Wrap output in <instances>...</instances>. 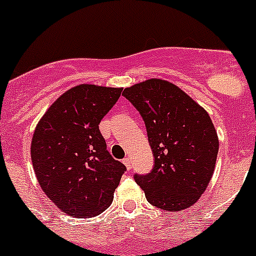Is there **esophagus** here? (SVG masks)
Returning <instances> with one entry per match:
<instances>
[{
    "label": "esophagus",
    "mask_w": 256,
    "mask_h": 256,
    "mask_svg": "<svg viewBox=\"0 0 256 256\" xmlns=\"http://www.w3.org/2000/svg\"><path fill=\"white\" fill-rule=\"evenodd\" d=\"M123 164L126 165V169L132 168V160H130V156H126V158H124V159H123Z\"/></svg>",
    "instance_id": "34e87169"
}]
</instances>
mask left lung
I'll return each mask as SVG.
<instances>
[{"mask_svg":"<svg viewBox=\"0 0 256 256\" xmlns=\"http://www.w3.org/2000/svg\"><path fill=\"white\" fill-rule=\"evenodd\" d=\"M141 114L152 150L154 169L134 176L150 204L180 212L201 198L216 169L219 140L202 106L178 86L159 78L123 91Z\"/></svg>","mask_w":256,"mask_h":256,"instance_id":"8db88e82","label":"left lung"}]
</instances>
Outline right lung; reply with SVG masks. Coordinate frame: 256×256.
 Masks as SVG:
<instances>
[{
    "label": "right lung",
    "instance_id": "obj_1",
    "mask_svg": "<svg viewBox=\"0 0 256 256\" xmlns=\"http://www.w3.org/2000/svg\"><path fill=\"white\" fill-rule=\"evenodd\" d=\"M122 90L76 86L47 108L36 126L30 144L36 177L68 216L90 218L112 202L126 166L106 150L98 124Z\"/></svg>",
    "mask_w": 256,
    "mask_h": 256
}]
</instances>
